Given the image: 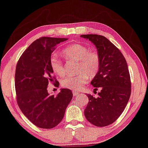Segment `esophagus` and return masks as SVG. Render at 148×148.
I'll list each match as a JSON object with an SVG mask.
<instances>
[{
  "label": "esophagus",
  "mask_w": 148,
  "mask_h": 148,
  "mask_svg": "<svg viewBox=\"0 0 148 148\" xmlns=\"http://www.w3.org/2000/svg\"><path fill=\"white\" fill-rule=\"evenodd\" d=\"M72 93H73V96H78V92H76V91H73V92H72Z\"/></svg>",
  "instance_id": "34e87169"
}]
</instances>
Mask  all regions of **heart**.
Listing matches in <instances>:
<instances>
[{
    "instance_id": "1",
    "label": "heart",
    "mask_w": 148,
    "mask_h": 148,
    "mask_svg": "<svg viewBox=\"0 0 148 148\" xmlns=\"http://www.w3.org/2000/svg\"><path fill=\"white\" fill-rule=\"evenodd\" d=\"M62 55L68 60L78 62V72L76 76L69 75L63 79L61 84L63 87L72 90H79L88 82V76L95 77L100 68L101 60L98 52L90 50L87 46L82 44H73L64 48ZM50 66L52 71L58 76H65L66 71L63 61L55 55L50 58Z\"/></svg>"
}]
</instances>
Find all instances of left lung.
Returning a JSON list of instances; mask_svg holds the SVG:
<instances>
[{"mask_svg": "<svg viewBox=\"0 0 148 148\" xmlns=\"http://www.w3.org/2000/svg\"><path fill=\"white\" fill-rule=\"evenodd\" d=\"M80 36L95 45L101 60L99 72L91 82L101 92L98 97L87 94L89 102L84 115L93 125L104 127L115 122L126 106L131 95L130 75L122 53L108 39L98 34Z\"/></svg>", "mask_w": 148, "mask_h": 148, "instance_id": "left-lung-1", "label": "left lung"}]
</instances>
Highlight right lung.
Returning <instances> with one entry per match:
<instances>
[{
	"label": "right lung",
	"mask_w": 148,
	"mask_h": 148,
	"mask_svg": "<svg viewBox=\"0 0 148 148\" xmlns=\"http://www.w3.org/2000/svg\"><path fill=\"white\" fill-rule=\"evenodd\" d=\"M67 38L41 37L33 42L18 61L15 72L16 102L26 118L36 126L51 129L59 124L73 94L62 89L56 96L49 95V83L57 86L49 60L58 44Z\"/></svg>",
	"instance_id": "1"
}]
</instances>
